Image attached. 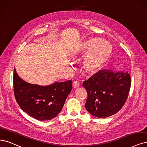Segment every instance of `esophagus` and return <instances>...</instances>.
<instances>
[{"instance_id":"esophagus-1","label":"esophagus","mask_w":147,"mask_h":147,"mask_svg":"<svg viewBox=\"0 0 147 147\" xmlns=\"http://www.w3.org/2000/svg\"><path fill=\"white\" fill-rule=\"evenodd\" d=\"M79 85H80V83L78 82V81H74V82H73V86L74 88H78Z\"/></svg>"}]
</instances>
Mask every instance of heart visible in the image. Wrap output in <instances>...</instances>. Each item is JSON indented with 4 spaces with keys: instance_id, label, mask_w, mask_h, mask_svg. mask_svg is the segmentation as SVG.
Masks as SVG:
<instances>
[{
    "instance_id": "heart-1",
    "label": "heart",
    "mask_w": 147,
    "mask_h": 147,
    "mask_svg": "<svg viewBox=\"0 0 147 147\" xmlns=\"http://www.w3.org/2000/svg\"><path fill=\"white\" fill-rule=\"evenodd\" d=\"M83 53H88L82 62V68L88 74H95L103 67L109 59L112 48L104 40L98 38H92L85 41L81 45Z\"/></svg>"
}]
</instances>
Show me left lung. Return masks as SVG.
Listing matches in <instances>:
<instances>
[{
  "instance_id": "8db88e82",
  "label": "left lung",
  "mask_w": 147,
  "mask_h": 147,
  "mask_svg": "<svg viewBox=\"0 0 147 147\" xmlns=\"http://www.w3.org/2000/svg\"><path fill=\"white\" fill-rule=\"evenodd\" d=\"M131 82L127 72L100 71L82 84L88 94L86 110L98 118L115 115L125 103Z\"/></svg>"
}]
</instances>
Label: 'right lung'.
<instances>
[{
  "label": "right lung",
  "instance_id": "right-lung-1",
  "mask_svg": "<svg viewBox=\"0 0 147 147\" xmlns=\"http://www.w3.org/2000/svg\"><path fill=\"white\" fill-rule=\"evenodd\" d=\"M14 93L22 110L40 121H49L57 116L72 89L71 80L40 86L20 78L16 69L13 74Z\"/></svg>",
  "mask_w": 147,
  "mask_h": 147
}]
</instances>
